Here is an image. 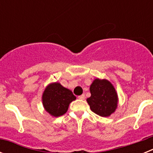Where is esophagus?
Returning a JSON list of instances; mask_svg holds the SVG:
<instances>
[{"instance_id": "obj_1", "label": "esophagus", "mask_w": 153, "mask_h": 153, "mask_svg": "<svg viewBox=\"0 0 153 153\" xmlns=\"http://www.w3.org/2000/svg\"><path fill=\"white\" fill-rule=\"evenodd\" d=\"M78 99H79V100H84L85 95H84V94H82V95L79 96V97H78Z\"/></svg>"}]
</instances>
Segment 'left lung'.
Instances as JSON below:
<instances>
[{
	"label": "left lung",
	"mask_w": 153,
	"mask_h": 153,
	"mask_svg": "<svg viewBox=\"0 0 153 153\" xmlns=\"http://www.w3.org/2000/svg\"><path fill=\"white\" fill-rule=\"evenodd\" d=\"M91 97L86 101L93 113L102 117H109L117 107V92L106 79H96L90 87Z\"/></svg>",
	"instance_id": "1"
}]
</instances>
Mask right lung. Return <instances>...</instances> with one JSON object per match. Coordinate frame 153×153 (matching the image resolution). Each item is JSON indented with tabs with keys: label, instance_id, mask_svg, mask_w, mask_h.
<instances>
[{
	"label": "right lung",
	"instance_id": "add662e5",
	"mask_svg": "<svg viewBox=\"0 0 153 153\" xmlns=\"http://www.w3.org/2000/svg\"><path fill=\"white\" fill-rule=\"evenodd\" d=\"M43 105L48 113L53 117H60L67 113L69 105L75 100L72 91L58 83H51L43 94Z\"/></svg>",
	"mask_w": 153,
	"mask_h": 153
}]
</instances>
